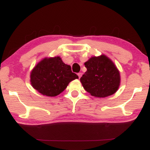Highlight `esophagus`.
<instances>
[{
	"mask_svg": "<svg viewBox=\"0 0 150 150\" xmlns=\"http://www.w3.org/2000/svg\"><path fill=\"white\" fill-rule=\"evenodd\" d=\"M78 76H79V78L80 79V78H81V77L82 76V73H81V72L78 73Z\"/></svg>",
	"mask_w": 150,
	"mask_h": 150,
	"instance_id": "1",
	"label": "esophagus"
}]
</instances>
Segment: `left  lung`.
Returning <instances> with one entry per match:
<instances>
[{"label":"left lung","instance_id":"1","mask_svg":"<svg viewBox=\"0 0 150 150\" xmlns=\"http://www.w3.org/2000/svg\"><path fill=\"white\" fill-rule=\"evenodd\" d=\"M85 65L87 70L81 78V82L88 93L98 98L115 93L120 86V75L110 59L104 55L93 57Z\"/></svg>","mask_w":150,"mask_h":150}]
</instances>
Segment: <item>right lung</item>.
Segmentation results:
<instances>
[{
  "instance_id": "add662e5",
  "label": "right lung",
  "mask_w": 150,
  "mask_h": 150,
  "mask_svg": "<svg viewBox=\"0 0 150 150\" xmlns=\"http://www.w3.org/2000/svg\"><path fill=\"white\" fill-rule=\"evenodd\" d=\"M79 76L65 64L59 57L44 59L30 74V82L34 89L47 96H56L66 89L69 83Z\"/></svg>"
}]
</instances>
